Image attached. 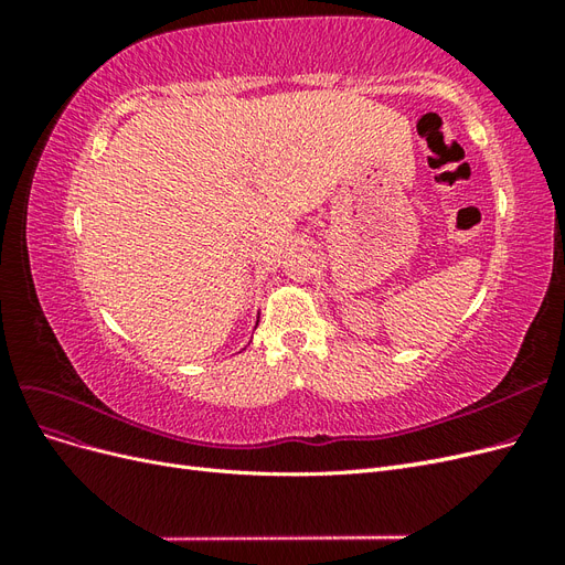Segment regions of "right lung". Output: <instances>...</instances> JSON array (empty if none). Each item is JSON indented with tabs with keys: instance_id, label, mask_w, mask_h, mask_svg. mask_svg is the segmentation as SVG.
I'll list each match as a JSON object with an SVG mask.
<instances>
[{
	"instance_id": "1",
	"label": "right lung",
	"mask_w": 565,
	"mask_h": 565,
	"mask_svg": "<svg viewBox=\"0 0 565 565\" xmlns=\"http://www.w3.org/2000/svg\"><path fill=\"white\" fill-rule=\"evenodd\" d=\"M256 324H259V322H256ZM254 330H256V328H254Z\"/></svg>"
}]
</instances>
